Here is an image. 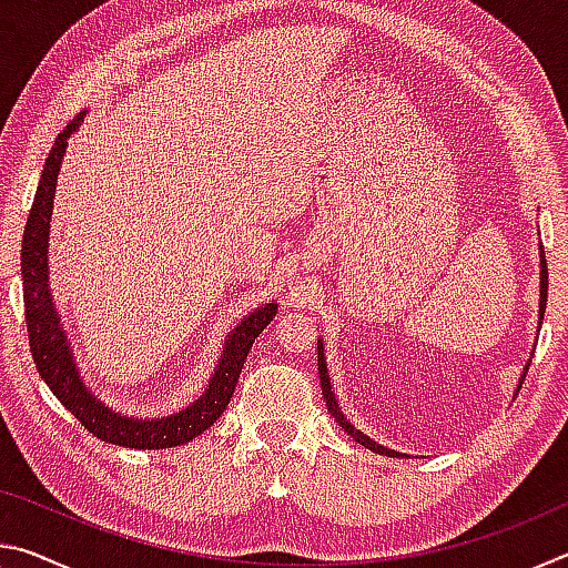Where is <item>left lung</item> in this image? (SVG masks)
<instances>
[{
    "mask_svg": "<svg viewBox=\"0 0 568 568\" xmlns=\"http://www.w3.org/2000/svg\"><path fill=\"white\" fill-rule=\"evenodd\" d=\"M546 293H549V271H546V257H544V247H541V297H538V323L544 321V311H546ZM528 371V368H526ZM318 373H321V388H323V398H325V406H328V413L335 418V423L348 434L351 438L358 440L361 446H365L368 450H373V454H381V456H393L398 458L403 454H398V450H390L386 446L376 444V440L368 438L363 434V430H358L355 426H351V420H345L343 410L338 408V400H335L333 396V388H331V378H328V365H325V355H323V343H318ZM526 378V376H521Z\"/></svg>",
    "mask_w": 568,
    "mask_h": 568,
    "instance_id": "left-lung-1",
    "label": "left lung"
}]
</instances>
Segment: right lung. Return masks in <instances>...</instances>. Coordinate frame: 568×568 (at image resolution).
<instances>
[{"label": "right lung", "instance_id": "add662e5", "mask_svg": "<svg viewBox=\"0 0 568 568\" xmlns=\"http://www.w3.org/2000/svg\"><path fill=\"white\" fill-rule=\"evenodd\" d=\"M80 112L57 134L54 145L47 155L40 185L27 217L24 240H22V281H24V318L27 333H30V351L37 371L44 378L47 386L57 396V400L72 413V416L100 440H108L114 446L124 448H172L182 446L195 436L207 430L213 423L223 416L230 398H233L240 371L247 358L250 348L257 335L265 331V325L275 318L277 305L267 303L250 313L247 318L240 321L237 328L227 335L225 348L220 353L217 368L210 378L207 388L192 406L175 413L168 418H130L122 413L104 406L100 398H94L84 386L72 358V348L67 343V335L60 325V315L52 303L50 277H47V245H50V220H52V203L57 175L67 150L70 134L80 130L84 120Z\"/></svg>", "mask_w": 568, "mask_h": 568}]
</instances>
